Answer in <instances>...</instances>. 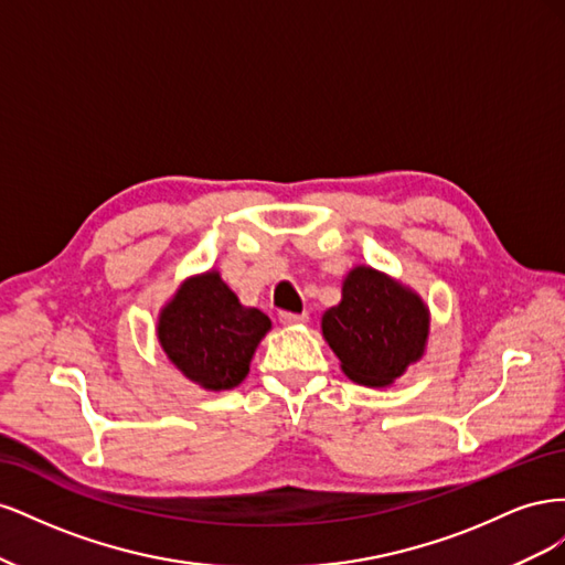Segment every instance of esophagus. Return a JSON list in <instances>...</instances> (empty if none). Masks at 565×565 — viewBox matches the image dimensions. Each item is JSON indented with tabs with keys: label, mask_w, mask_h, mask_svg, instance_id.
<instances>
[{
	"label": "esophagus",
	"mask_w": 565,
	"mask_h": 565,
	"mask_svg": "<svg viewBox=\"0 0 565 565\" xmlns=\"http://www.w3.org/2000/svg\"><path fill=\"white\" fill-rule=\"evenodd\" d=\"M306 320H309V313H306V311H301V313L282 311V313H280V322H282V324H303Z\"/></svg>",
	"instance_id": "1"
}]
</instances>
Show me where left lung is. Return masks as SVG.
Returning <instances> with one entry per match:
<instances>
[{
    "mask_svg": "<svg viewBox=\"0 0 565 565\" xmlns=\"http://www.w3.org/2000/svg\"><path fill=\"white\" fill-rule=\"evenodd\" d=\"M429 328V306L415 289L365 264L347 273L341 301L320 318L341 372L372 388L391 386L422 361Z\"/></svg>",
    "mask_w": 565,
    "mask_h": 565,
    "instance_id": "left-lung-1",
    "label": "left lung"
}]
</instances>
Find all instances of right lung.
I'll list each match as a JSON object with an SVG mask.
<instances>
[{"label": "right lung", "instance_id": "1", "mask_svg": "<svg viewBox=\"0 0 565 565\" xmlns=\"http://www.w3.org/2000/svg\"><path fill=\"white\" fill-rule=\"evenodd\" d=\"M270 318L243 306L216 268L185 278L158 313V341L185 380L204 391L241 384Z\"/></svg>", "mask_w": 565, "mask_h": 565}]
</instances>
